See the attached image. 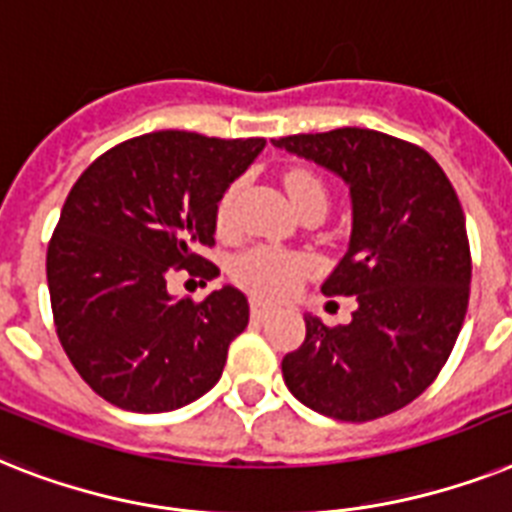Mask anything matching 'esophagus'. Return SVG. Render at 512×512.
<instances>
[{"instance_id":"obj_1","label":"esophagus","mask_w":512,"mask_h":512,"mask_svg":"<svg viewBox=\"0 0 512 512\" xmlns=\"http://www.w3.org/2000/svg\"><path fill=\"white\" fill-rule=\"evenodd\" d=\"M249 313H252L255 321H268L270 315L276 313V305H270V302H265V299L260 297H252V302H249Z\"/></svg>"}]
</instances>
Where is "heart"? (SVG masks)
<instances>
[{"mask_svg":"<svg viewBox=\"0 0 512 512\" xmlns=\"http://www.w3.org/2000/svg\"><path fill=\"white\" fill-rule=\"evenodd\" d=\"M284 186L289 191V199L299 202L302 197L318 194L326 199V191L318 178L310 170L294 168L284 176ZM239 197V184H231L218 199L215 210V223L220 231H228L234 223V205ZM315 268V260L305 252H289V249L276 247H255L236 257L234 278L247 289L263 297H286L297 289L302 278Z\"/></svg>","mask_w":512,"mask_h":512,"instance_id":"obj_1","label":"heart"}]
</instances>
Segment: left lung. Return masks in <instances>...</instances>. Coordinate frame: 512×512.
<instances>
[{"instance_id":"left-lung-1","label":"left lung","mask_w":512,"mask_h":512,"mask_svg":"<svg viewBox=\"0 0 512 512\" xmlns=\"http://www.w3.org/2000/svg\"><path fill=\"white\" fill-rule=\"evenodd\" d=\"M350 186L352 234L328 297H357L347 326L305 315V342L281 371L302 405L336 421L389 415L429 389L468 310L471 247L460 199L439 162L371 128L273 139Z\"/></svg>"}]
</instances>
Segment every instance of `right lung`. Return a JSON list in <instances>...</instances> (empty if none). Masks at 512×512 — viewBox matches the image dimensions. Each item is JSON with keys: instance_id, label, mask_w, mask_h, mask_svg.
Returning a JSON list of instances; mask_svg holds the SVG:
<instances>
[{"instance_id": "add662e5", "label": "right lung", "mask_w": 512, "mask_h": 512, "mask_svg": "<svg viewBox=\"0 0 512 512\" xmlns=\"http://www.w3.org/2000/svg\"><path fill=\"white\" fill-rule=\"evenodd\" d=\"M263 147L157 131L112 147L70 189L47 249L49 299L62 350L110 405L168 413L218 384L247 297L223 286L178 299L168 276H218L199 249L215 244L220 194Z\"/></svg>"}]
</instances>
